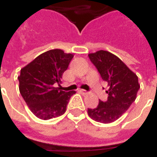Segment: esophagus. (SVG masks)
Here are the masks:
<instances>
[{"instance_id": "esophagus-1", "label": "esophagus", "mask_w": 157, "mask_h": 157, "mask_svg": "<svg viewBox=\"0 0 157 157\" xmlns=\"http://www.w3.org/2000/svg\"><path fill=\"white\" fill-rule=\"evenodd\" d=\"M80 92H81V93L83 94V95H86V94H88L89 93L86 90H84V89H81V90H80Z\"/></svg>"}]
</instances>
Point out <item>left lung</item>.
Instances as JSON below:
<instances>
[{"label": "left lung", "mask_w": 157, "mask_h": 157, "mask_svg": "<svg viewBox=\"0 0 157 157\" xmlns=\"http://www.w3.org/2000/svg\"><path fill=\"white\" fill-rule=\"evenodd\" d=\"M109 89L106 102L99 101L95 109H88L87 113L93 120L102 124L116 121L135 102L140 89L138 76L118 56L106 50L88 55Z\"/></svg>", "instance_id": "8db88e82"}]
</instances>
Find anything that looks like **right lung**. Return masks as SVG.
Wrapping results in <instances>:
<instances>
[{
	"label": "right lung",
	"instance_id": "1",
	"mask_svg": "<svg viewBox=\"0 0 157 157\" xmlns=\"http://www.w3.org/2000/svg\"><path fill=\"white\" fill-rule=\"evenodd\" d=\"M73 54L51 49L36 57L21 69L17 77L19 91L31 112L37 118L48 120L64 114L75 91L65 92L55 86L61 82Z\"/></svg>",
	"mask_w": 157,
	"mask_h": 157
}]
</instances>
